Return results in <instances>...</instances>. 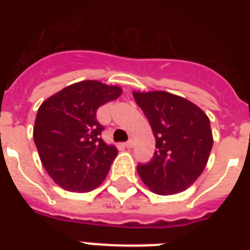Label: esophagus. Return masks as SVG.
I'll return each mask as SVG.
<instances>
[{
    "mask_svg": "<svg viewBox=\"0 0 250 250\" xmlns=\"http://www.w3.org/2000/svg\"><path fill=\"white\" fill-rule=\"evenodd\" d=\"M125 148H127V149H131V148H132V146H133V140H132V139H131V140H128V141H127V143H125Z\"/></svg>",
    "mask_w": 250,
    "mask_h": 250,
    "instance_id": "1",
    "label": "esophagus"
}]
</instances>
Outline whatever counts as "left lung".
I'll list each match as a JSON object with an SVG mask.
<instances>
[{"label":"left lung","mask_w":250,"mask_h":250,"mask_svg":"<svg viewBox=\"0 0 250 250\" xmlns=\"http://www.w3.org/2000/svg\"><path fill=\"white\" fill-rule=\"evenodd\" d=\"M148 118L156 148L153 160L137 172L149 189L161 196L189 188L205 168L213 148L208 115L193 102L165 90H133Z\"/></svg>","instance_id":"left-lung-1"}]
</instances>
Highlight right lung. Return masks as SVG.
Instances as JSON below:
<instances>
[{
  "label": "right lung",
  "instance_id": "add662e5",
  "mask_svg": "<svg viewBox=\"0 0 250 250\" xmlns=\"http://www.w3.org/2000/svg\"><path fill=\"white\" fill-rule=\"evenodd\" d=\"M121 94V86L83 80L41 104L33 140L41 164L61 188L89 192L105 180L118 149L101 139L104 127L96 113L100 106Z\"/></svg>",
  "mask_w": 250,
  "mask_h": 250
}]
</instances>
